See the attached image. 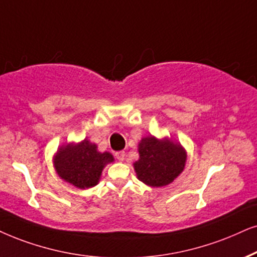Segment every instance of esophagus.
I'll return each instance as SVG.
<instances>
[{"instance_id": "obj_1", "label": "esophagus", "mask_w": 257, "mask_h": 257, "mask_svg": "<svg viewBox=\"0 0 257 257\" xmlns=\"http://www.w3.org/2000/svg\"><path fill=\"white\" fill-rule=\"evenodd\" d=\"M115 157L118 161H123V160H124V158H125V153L124 152H116Z\"/></svg>"}]
</instances>
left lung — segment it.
I'll use <instances>...</instances> for the list:
<instances>
[{
  "label": "left lung",
  "instance_id": "obj_1",
  "mask_svg": "<svg viewBox=\"0 0 257 257\" xmlns=\"http://www.w3.org/2000/svg\"><path fill=\"white\" fill-rule=\"evenodd\" d=\"M139 160L134 162L138 179L151 187L171 184L184 171L186 151L172 139L147 136L140 141Z\"/></svg>",
  "mask_w": 257,
  "mask_h": 257
}]
</instances>
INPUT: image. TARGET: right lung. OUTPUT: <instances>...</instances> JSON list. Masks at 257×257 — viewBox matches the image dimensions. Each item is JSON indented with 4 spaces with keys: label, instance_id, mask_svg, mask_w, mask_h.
<instances>
[{
    "label": "right lung",
    "instance_id": "right-lung-1",
    "mask_svg": "<svg viewBox=\"0 0 257 257\" xmlns=\"http://www.w3.org/2000/svg\"><path fill=\"white\" fill-rule=\"evenodd\" d=\"M113 161L110 153H100L89 140L63 145L58 149L53 165L61 179L80 190L96 186L106 165Z\"/></svg>",
    "mask_w": 257,
    "mask_h": 257
}]
</instances>
